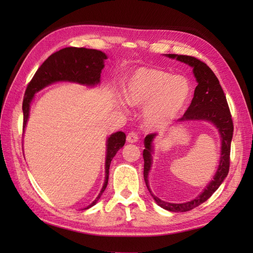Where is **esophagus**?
Segmentation results:
<instances>
[{
	"mask_svg": "<svg viewBox=\"0 0 253 253\" xmlns=\"http://www.w3.org/2000/svg\"><path fill=\"white\" fill-rule=\"evenodd\" d=\"M126 141L131 143L137 142L138 141V135H137L135 132H129L126 136Z\"/></svg>",
	"mask_w": 253,
	"mask_h": 253,
	"instance_id": "esophagus-1",
	"label": "esophagus"
}]
</instances>
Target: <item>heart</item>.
<instances>
[{
    "instance_id": "b5f03b06",
    "label": "heart",
    "mask_w": 253,
    "mask_h": 253,
    "mask_svg": "<svg viewBox=\"0 0 253 253\" xmlns=\"http://www.w3.org/2000/svg\"><path fill=\"white\" fill-rule=\"evenodd\" d=\"M191 94L189 81L156 67L142 66L129 74L124 86L126 102L143 109L142 121L151 131L164 129L178 116Z\"/></svg>"
}]
</instances>
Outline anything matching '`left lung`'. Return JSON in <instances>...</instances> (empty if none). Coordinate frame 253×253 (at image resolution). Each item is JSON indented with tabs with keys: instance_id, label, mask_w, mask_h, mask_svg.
Wrapping results in <instances>:
<instances>
[{
	"instance_id": "left-lung-1",
	"label": "left lung",
	"mask_w": 253,
	"mask_h": 253,
	"mask_svg": "<svg viewBox=\"0 0 253 253\" xmlns=\"http://www.w3.org/2000/svg\"><path fill=\"white\" fill-rule=\"evenodd\" d=\"M168 58L176 59L182 63H186L193 68V75L197 81V86L194 90V97L192 99L190 106L183 116L178 119V122L185 121H207L210 122L217 128L221 147L220 156L217 170L214 174L212 180L206 186L203 192L192 201L173 204L162 201L160 198L152 193L149 186V173L153 163V142L156 138L157 134H150L144 138V150H143V160H144V170L143 177L145 185L152 195L153 200L156 202L162 208L171 212H186L190 211L197 206L205 203L210 196L215 192L221 182L227 177L229 172V165H230V145L233 136V122L231 119V114L229 111L227 99L221 88L218 79L211 68L206 63L202 62L194 57L175 55V53H167L165 55Z\"/></svg>"
}]
</instances>
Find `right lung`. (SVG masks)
Masks as SVG:
<instances>
[{"instance_id": "add662e5", "label": "right lung", "mask_w": 253, "mask_h": 253, "mask_svg": "<svg viewBox=\"0 0 253 253\" xmlns=\"http://www.w3.org/2000/svg\"><path fill=\"white\" fill-rule=\"evenodd\" d=\"M108 56L101 50L88 49L84 47H66L52 53L44 63L39 67L29 82L25 90L24 100H23V132L29 118L30 104H32L35 95L55 82H73L81 85L94 87L100 83L101 71L104 67V61ZM126 142V134L124 132L113 133L106 140V154H105V179L103 187L98 194L96 200L85 207L88 209L100 200L102 193L108 186L109 170L113 157L124 147Z\"/></svg>"}]
</instances>
